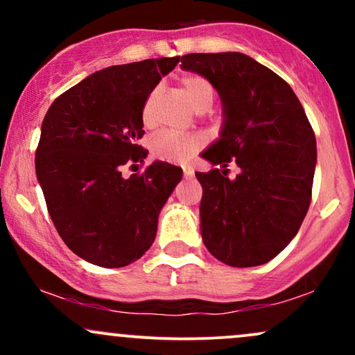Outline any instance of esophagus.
<instances>
[{"mask_svg":"<svg viewBox=\"0 0 355 355\" xmlns=\"http://www.w3.org/2000/svg\"><path fill=\"white\" fill-rule=\"evenodd\" d=\"M193 173H195V170L191 168V166H183V175H185V178H191L193 177Z\"/></svg>","mask_w":355,"mask_h":355,"instance_id":"esophagus-1","label":"esophagus"}]
</instances>
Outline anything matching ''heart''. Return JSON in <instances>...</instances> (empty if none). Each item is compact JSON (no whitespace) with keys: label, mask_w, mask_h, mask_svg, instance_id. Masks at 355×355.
<instances>
[{"label":"heart","mask_w":355,"mask_h":355,"mask_svg":"<svg viewBox=\"0 0 355 355\" xmlns=\"http://www.w3.org/2000/svg\"><path fill=\"white\" fill-rule=\"evenodd\" d=\"M183 92H185L187 98L191 103V107L197 110L198 113L207 112L211 108L215 101V88L209 80L203 78L200 75H185L180 81ZM153 95L148 96L145 103L144 118L145 121L148 120L150 105H152ZM203 145V138L198 135H170V133H164V135L157 137L152 141V153L157 158L165 162H185L197 152Z\"/></svg>","instance_id":"b5f03b06"}]
</instances>
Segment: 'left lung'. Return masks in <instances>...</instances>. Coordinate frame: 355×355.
I'll return each mask as SVG.
<instances>
[{"mask_svg": "<svg viewBox=\"0 0 355 355\" xmlns=\"http://www.w3.org/2000/svg\"><path fill=\"white\" fill-rule=\"evenodd\" d=\"M180 61L222 101L220 135L200 153L220 168L195 173L203 189L202 240L227 266H262L291 243L311 205L312 126L287 81L243 53H190ZM230 161L241 168L232 181Z\"/></svg>", "mask_w": 355, "mask_h": 355, "instance_id": "obj_1", "label": "left lung"}]
</instances>
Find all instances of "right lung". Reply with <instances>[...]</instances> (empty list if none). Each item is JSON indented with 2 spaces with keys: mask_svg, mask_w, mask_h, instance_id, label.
Returning <instances> with one entry per match:
<instances>
[{
  "mask_svg": "<svg viewBox=\"0 0 355 355\" xmlns=\"http://www.w3.org/2000/svg\"><path fill=\"white\" fill-rule=\"evenodd\" d=\"M180 56L95 71L51 103L36 148V178L60 237L93 266L116 268L152 247L158 215L182 168L155 160L144 173V107ZM135 166V165H132Z\"/></svg>",
  "mask_w": 355,
  "mask_h": 355,
  "instance_id": "obj_1",
  "label": "right lung"
}]
</instances>
